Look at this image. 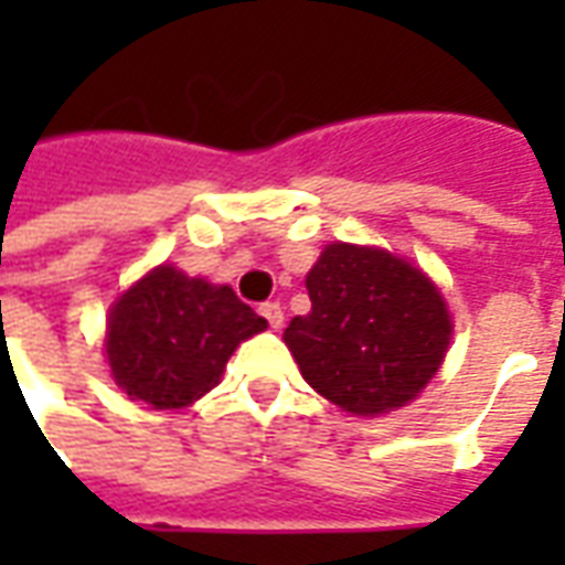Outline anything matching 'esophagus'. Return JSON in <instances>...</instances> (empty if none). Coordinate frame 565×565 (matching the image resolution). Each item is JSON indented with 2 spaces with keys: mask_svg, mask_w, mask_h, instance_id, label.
<instances>
[{
  "mask_svg": "<svg viewBox=\"0 0 565 565\" xmlns=\"http://www.w3.org/2000/svg\"><path fill=\"white\" fill-rule=\"evenodd\" d=\"M259 315L269 320L271 330H281L284 327V308L278 306V302H263V306H259Z\"/></svg>",
  "mask_w": 565,
  "mask_h": 565,
  "instance_id": "esophagus-1",
  "label": "esophagus"
}]
</instances>
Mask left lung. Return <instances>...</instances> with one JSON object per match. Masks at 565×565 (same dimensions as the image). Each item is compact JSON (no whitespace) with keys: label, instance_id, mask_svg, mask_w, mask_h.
I'll list each match as a JSON object with an SVG mask.
<instances>
[{"label":"left lung","instance_id":"obj_1","mask_svg":"<svg viewBox=\"0 0 565 565\" xmlns=\"http://www.w3.org/2000/svg\"><path fill=\"white\" fill-rule=\"evenodd\" d=\"M311 311L284 344L302 379L342 412H396L433 381L448 354V302L408 259L332 242L306 275Z\"/></svg>","mask_w":565,"mask_h":565}]
</instances>
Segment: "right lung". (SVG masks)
I'll list each match as a JSON object with an SVG mask.
<instances>
[{"label":"right lung","mask_w":565,"mask_h":565,"mask_svg":"<svg viewBox=\"0 0 565 565\" xmlns=\"http://www.w3.org/2000/svg\"><path fill=\"white\" fill-rule=\"evenodd\" d=\"M266 330L233 287L190 278L162 263L117 296L105 354L129 399L157 412L186 408L221 381L238 344Z\"/></svg>","instance_id":"obj_1"}]
</instances>
